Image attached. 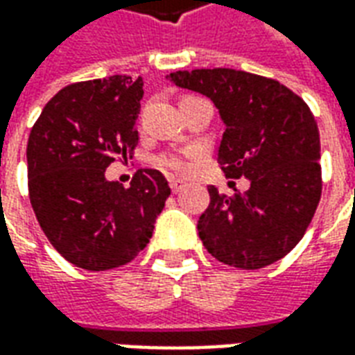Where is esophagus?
<instances>
[{
    "instance_id": "1",
    "label": "esophagus",
    "mask_w": 355,
    "mask_h": 355,
    "mask_svg": "<svg viewBox=\"0 0 355 355\" xmlns=\"http://www.w3.org/2000/svg\"><path fill=\"white\" fill-rule=\"evenodd\" d=\"M169 186H171V190H173V193H177V192H180V190H182L186 184L182 182V180H178V178H171Z\"/></svg>"
}]
</instances>
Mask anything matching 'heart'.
<instances>
[{
	"instance_id": "1",
	"label": "heart",
	"mask_w": 355,
	"mask_h": 355,
	"mask_svg": "<svg viewBox=\"0 0 355 355\" xmlns=\"http://www.w3.org/2000/svg\"><path fill=\"white\" fill-rule=\"evenodd\" d=\"M193 155L192 150H178V152H163L155 157V165L163 169H169L173 173H186L190 169V157Z\"/></svg>"
}]
</instances>
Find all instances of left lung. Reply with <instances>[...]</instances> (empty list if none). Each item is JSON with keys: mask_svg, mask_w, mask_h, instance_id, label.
Here are the masks:
<instances>
[{"mask_svg": "<svg viewBox=\"0 0 355 355\" xmlns=\"http://www.w3.org/2000/svg\"><path fill=\"white\" fill-rule=\"evenodd\" d=\"M175 85L209 96L226 131L218 163L228 178H249L234 196L209 186L211 203L198 220L216 261L259 270L291 253L321 198L320 131L298 94L257 73L213 68L173 72Z\"/></svg>", "mask_w": 355, "mask_h": 355, "instance_id": "8db88e82", "label": "left lung"}]
</instances>
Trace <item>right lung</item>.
<instances>
[{"mask_svg":"<svg viewBox=\"0 0 355 355\" xmlns=\"http://www.w3.org/2000/svg\"><path fill=\"white\" fill-rule=\"evenodd\" d=\"M142 78L110 76L60 89L28 139V192L51 245L78 268L101 272L131 262L148 245L171 188L139 169L129 188L106 167L132 157Z\"/></svg>","mask_w":355,"mask_h":355,"instance_id":"right-lung-1","label":"right lung"}]
</instances>
